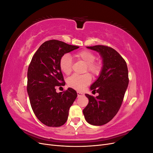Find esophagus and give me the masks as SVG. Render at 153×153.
<instances>
[{
    "instance_id": "esophagus-1",
    "label": "esophagus",
    "mask_w": 153,
    "mask_h": 153,
    "mask_svg": "<svg viewBox=\"0 0 153 153\" xmlns=\"http://www.w3.org/2000/svg\"><path fill=\"white\" fill-rule=\"evenodd\" d=\"M77 95H78V97H79L80 96H82V95H84V94L83 93V92H77Z\"/></svg>"
}]
</instances>
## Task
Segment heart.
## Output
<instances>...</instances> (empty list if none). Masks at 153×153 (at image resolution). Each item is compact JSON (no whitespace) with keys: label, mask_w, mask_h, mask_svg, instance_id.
<instances>
[{"label":"heart","mask_w":153,"mask_h":153,"mask_svg":"<svg viewBox=\"0 0 153 153\" xmlns=\"http://www.w3.org/2000/svg\"><path fill=\"white\" fill-rule=\"evenodd\" d=\"M76 57L78 60L85 64V72L88 71L94 75H99L101 69V65L99 62H94L96 56L93 53L88 50H83L78 52L76 55ZM59 66L64 74L69 75L72 70V59L70 55L68 54L64 55L60 59ZM91 79V75L88 73L84 75H73L68 78L67 84L69 87L74 89L82 91L90 84Z\"/></svg>","instance_id":"obj_1"}]
</instances>
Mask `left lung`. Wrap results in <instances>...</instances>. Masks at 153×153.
I'll list each match as a JSON object with an SVG mask.
<instances>
[{
	"instance_id": "1",
	"label": "left lung",
	"mask_w": 153,
	"mask_h": 153,
	"mask_svg": "<svg viewBox=\"0 0 153 153\" xmlns=\"http://www.w3.org/2000/svg\"><path fill=\"white\" fill-rule=\"evenodd\" d=\"M98 52L103 66L97 80L90 89L99 95L85 94L89 103L83 110L86 121L94 126H101L112 120L122 105L128 88L129 78L126 61L116 50L103 45L87 47Z\"/></svg>"
}]
</instances>
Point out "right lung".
<instances>
[{
	"label": "right lung",
	"instance_id": "obj_1",
	"mask_svg": "<svg viewBox=\"0 0 153 153\" xmlns=\"http://www.w3.org/2000/svg\"><path fill=\"white\" fill-rule=\"evenodd\" d=\"M78 48L50 40L41 45L32 57L27 71V93L35 115L46 126L59 127L67 121L77 93L70 87L56 92L57 86L65 85L59 62L64 54Z\"/></svg>",
	"mask_w": 153,
	"mask_h": 153
}]
</instances>
